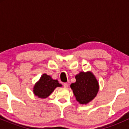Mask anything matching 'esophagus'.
I'll return each mask as SVG.
<instances>
[{"label":"esophagus","mask_w":129,"mask_h":129,"mask_svg":"<svg viewBox=\"0 0 129 129\" xmlns=\"http://www.w3.org/2000/svg\"><path fill=\"white\" fill-rule=\"evenodd\" d=\"M63 87L66 88H68V87H69V84L67 83H64L63 84Z\"/></svg>","instance_id":"esophagus-1"}]
</instances>
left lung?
<instances>
[{
  "label": "left lung",
  "mask_w": 129,
  "mask_h": 129,
  "mask_svg": "<svg viewBox=\"0 0 129 129\" xmlns=\"http://www.w3.org/2000/svg\"><path fill=\"white\" fill-rule=\"evenodd\" d=\"M76 82L70 87L76 100L81 104H87L91 101L98 93V81L91 72H81L76 75Z\"/></svg>",
  "instance_id": "obj_1"
}]
</instances>
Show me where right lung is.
I'll return each instance as SVG.
<instances>
[{
  "label": "right lung",
  "instance_id": "obj_1",
  "mask_svg": "<svg viewBox=\"0 0 129 129\" xmlns=\"http://www.w3.org/2000/svg\"><path fill=\"white\" fill-rule=\"evenodd\" d=\"M62 86L57 79H53L50 75L44 73L34 85L33 93L39 98L45 99L49 96L56 87Z\"/></svg>",
  "mask_w": 129,
  "mask_h": 129
}]
</instances>
